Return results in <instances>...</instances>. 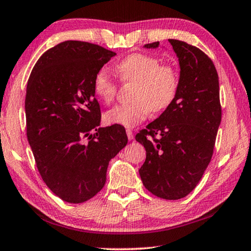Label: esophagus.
I'll use <instances>...</instances> for the list:
<instances>
[{
  "label": "esophagus",
  "mask_w": 251,
  "mask_h": 251,
  "mask_svg": "<svg viewBox=\"0 0 251 251\" xmlns=\"http://www.w3.org/2000/svg\"><path fill=\"white\" fill-rule=\"evenodd\" d=\"M126 136H128L129 140H132V139H133V132H132V130H131V129H126Z\"/></svg>",
  "instance_id": "1"
}]
</instances>
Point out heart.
Wrapping results in <instances>:
<instances>
[{
    "label": "heart",
    "instance_id": "b5f03b06",
    "mask_svg": "<svg viewBox=\"0 0 251 251\" xmlns=\"http://www.w3.org/2000/svg\"><path fill=\"white\" fill-rule=\"evenodd\" d=\"M122 82L134 83L132 100L128 104H119L105 113L109 125L131 128L139 125L151 112H160L174 101L178 76L168 65H160L156 57L145 53H132L117 65ZM96 96L105 104L113 101L118 92V83L106 68L96 72L93 80Z\"/></svg>",
    "mask_w": 251,
    "mask_h": 251
}]
</instances>
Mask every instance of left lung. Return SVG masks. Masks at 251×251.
<instances>
[{"label": "left lung", "mask_w": 251, "mask_h": 251, "mask_svg": "<svg viewBox=\"0 0 251 251\" xmlns=\"http://www.w3.org/2000/svg\"><path fill=\"white\" fill-rule=\"evenodd\" d=\"M179 61L174 101L155 121L137 133L146 148L139 169L145 187L164 200L190 194L210 164L221 122L219 76L201 49L169 39ZM159 41L145 45L157 48Z\"/></svg>", "instance_id": "obj_1"}]
</instances>
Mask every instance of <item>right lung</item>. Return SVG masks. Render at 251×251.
<instances>
[{
	"instance_id": "1",
	"label": "right lung",
	"mask_w": 251,
	"mask_h": 251,
	"mask_svg": "<svg viewBox=\"0 0 251 251\" xmlns=\"http://www.w3.org/2000/svg\"><path fill=\"white\" fill-rule=\"evenodd\" d=\"M115 55L90 42L64 41L48 49L30 74L26 137L42 179L65 202L98 194L109 161L128 144L125 126L99 128L94 76Z\"/></svg>"
}]
</instances>
